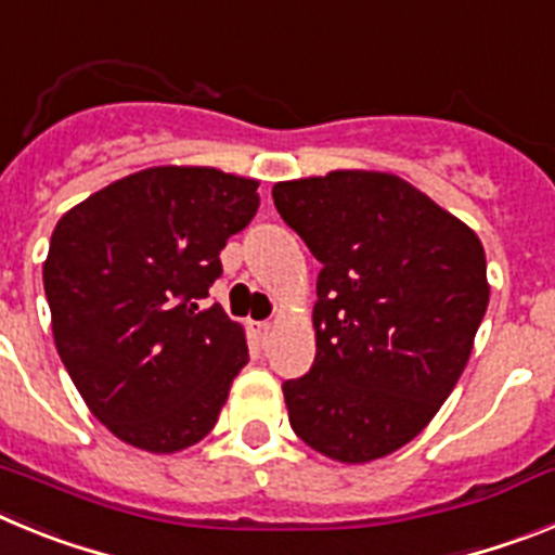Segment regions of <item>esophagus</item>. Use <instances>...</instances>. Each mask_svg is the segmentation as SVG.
<instances>
[{"mask_svg": "<svg viewBox=\"0 0 555 555\" xmlns=\"http://www.w3.org/2000/svg\"><path fill=\"white\" fill-rule=\"evenodd\" d=\"M253 333H255V338H258V341H267L269 336H272V325H269V322H253Z\"/></svg>", "mask_w": 555, "mask_h": 555, "instance_id": "obj_1", "label": "esophagus"}]
</instances>
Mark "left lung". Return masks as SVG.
Segmentation results:
<instances>
[{
    "label": "left lung",
    "instance_id": "left-lung-1",
    "mask_svg": "<svg viewBox=\"0 0 555 555\" xmlns=\"http://www.w3.org/2000/svg\"><path fill=\"white\" fill-rule=\"evenodd\" d=\"M274 208L322 263L317 358L283 384L288 423L345 464L414 439L453 391L489 306L478 235L384 171L278 183Z\"/></svg>",
    "mask_w": 555,
    "mask_h": 555
}]
</instances>
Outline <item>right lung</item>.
<instances>
[{"instance_id": "obj_1", "label": "right lung", "mask_w": 555, "mask_h": 555, "mask_svg": "<svg viewBox=\"0 0 555 555\" xmlns=\"http://www.w3.org/2000/svg\"><path fill=\"white\" fill-rule=\"evenodd\" d=\"M258 183L208 166L135 171L63 214L43 292L91 414L150 453L197 444L249 361L242 325L199 300L258 210Z\"/></svg>"}]
</instances>
